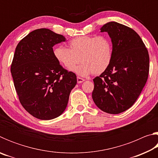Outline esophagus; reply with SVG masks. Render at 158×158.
Here are the masks:
<instances>
[{"label":"esophagus","instance_id":"1","mask_svg":"<svg viewBox=\"0 0 158 158\" xmlns=\"http://www.w3.org/2000/svg\"><path fill=\"white\" fill-rule=\"evenodd\" d=\"M85 81V79H82V78H80V77H77V83H78V84H81V83H82V82H84Z\"/></svg>","mask_w":158,"mask_h":158}]
</instances>
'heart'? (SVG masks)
<instances>
[{
	"instance_id": "obj_1",
	"label": "heart",
	"mask_w": 158,
	"mask_h": 158,
	"mask_svg": "<svg viewBox=\"0 0 158 158\" xmlns=\"http://www.w3.org/2000/svg\"><path fill=\"white\" fill-rule=\"evenodd\" d=\"M69 49L61 45L54 47L53 54L60 65L74 69L79 76L86 77L93 73L100 74L110 65L113 49L110 40L106 36H79L69 42Z\"/></svg>"
}]
</instances>
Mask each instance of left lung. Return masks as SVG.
I'll return each mask as SVG.
<instances>
[{"label": "left lung", "mask_w": 158, "mask_h": 158, "mask_svg": "<svg viewBox=\"0 0 158 158\" xmlns=\"http://www.w3.org/2000/svg\"><path fill=\"white\" fill-rule=\"evenodd\" d=\"M110 37V65L93 79L92 98L102 111L118 114L130 108L145 85L149 72L148 50L140 36L121 23L111 21L100 28Z\"/></svg>", "instance_id": "8db88e82"}]
</instances>
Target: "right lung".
Here are the masks:
<instances>
[{"label": "right lung", "mask_w": 158, "mask_h": 158, "mask_svg": "<svg viewBox=\"0 0 158 158\" xmlns=\"http://www.w3.org/2000/svg\"><path fill=\"white\" fill-rule=\"evenodd\" d=\"M65 37L47 28L28 33L16 47L11 73L19 99L26 111L40 120L63 113L77 76L55 59L53 47Z\"/></svg>", "instance_id": "obj_1"}]
</instances>
